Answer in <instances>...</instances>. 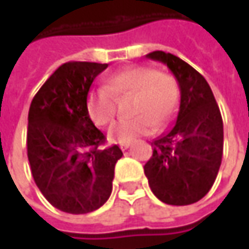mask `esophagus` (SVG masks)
Instances as JSON below:
<instances>
[{
    "instance_id": "1",
    "label": "esophagus",
    "mask_w": 249,
    "mask_h": 249,
    "mask_svg": "<svg viewBox=\"0 0 249 249\" xmlns=\"http://www.w3.org/2000/svg\"><path fill=\"white\" fill-rule=\"evenodd\" d=\"M119 147L124 151V149H127L130 147V142H120Z\"/></svg>"
}]
</instances>
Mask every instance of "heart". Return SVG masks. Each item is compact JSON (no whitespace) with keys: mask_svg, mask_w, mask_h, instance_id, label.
Listing matches in <instances>:
<instances>
[{"mask_svg":"<svg viewBox=\"0 0 249 249\" xmlns=\"http://www.w3.org/2000/svg\"><path fill=\"white\" fill-rule=\"evenodd\" d=\"M133 95L129 112L131 118L120 119L108 130L113 141L129 142L166 126L176 115L180 91L176 79L159 73L149 66H129L110 73L105 87H98L87 95V112L98 126H107L116 115V98Z\"/></svg>","mask_w":249,"mask_h":249,"instance_id":"b5f03b06","label":"heart"}]
</instances>
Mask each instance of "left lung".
Segmentation results:
<instances>
[{"instance_id": "1", "label": "left lung", "mask_w": 249, "mask_h": 249, "mask_svg": "<svg viewBox=\"0 0 249 249\" xmlns=\"http://www.w3.org/2000/svg\"><path fill=\"white\" fill-rule=\"evenodd\" d=\"M147 58L165 63L180 87L176 124L152 141L144 173L155 196L169 205H190L213 186L223 155V120L205 77L173 53Z\"/></svg>"}]
</instances>
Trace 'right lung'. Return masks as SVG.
Wrapping results in <instances>:
<instances>
[{"instance_id": "1", "label": "right lung", "mask_w": 249, "mask_h": 249, "mask_svg": "<svg viewBox=\"0 0 249 249\" xmlns=\"http://www.w3.org/2000/svg\"><path fill=\"white\" fill-rule=\"evenodd\" d=\"M108 63L66 62L37 91L29 109L27 158L34 181L56 209L82 215L104 205L123 152L105 142L87 112L94 79Z\"/></svg>"}]
</instances>
